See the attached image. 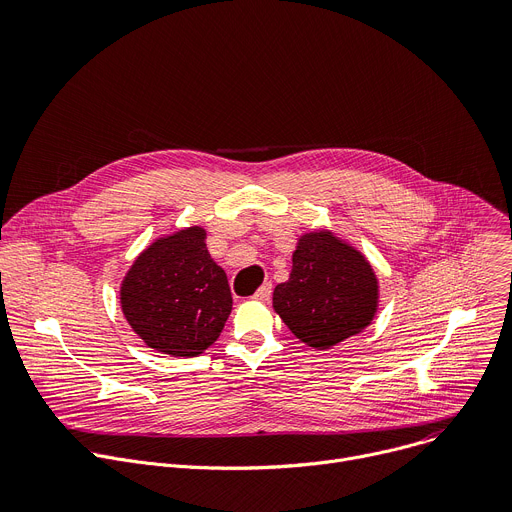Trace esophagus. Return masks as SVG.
<instances>
[{"mask_svg": "<svg viewBox=\"0 0 512 512\" xmlns=\"http://www.w3.org/2000/svg\"><path fill=\"white\" fill-rule=\"evenodd\" d=\"M269 296H271V284L269 282H265L257 292H255V300H269Z\"/></svg>", "mask_w": 512, "mask_h": 512, "instance_id": "obj_1", "label": "esophagus"}]
</instances>
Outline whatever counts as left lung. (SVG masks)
Masks as SVG:
<instances>
[{"label": "left lung", "instance_id": "left-lung-1", "mask_svg": "<svg viewBox=\"0 0 512 512\" xmlns=\"http://www.w3.org/2000/svg\"><path fill=\"white\" fill-rule=\"evenodd\" d=\"M379 280L366 257L331 230L306 232L292 271L274 290V309L302 344L327 350L370 325Z\"/></svg>", "mask_w": 512, "mask_h": 512}]
</instances>
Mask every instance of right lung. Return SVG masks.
<instances>
[{"label":"right lung","mask_w":512,"mask_h":512,"mask_svg":"<svg viewBox=\"0 0 512 512\" xmlns=\"http://www.w3.org/2000/svg\"><path fill=\"white\" fill-rule=\"evenodd\" d=\"M121 309L144 344L175 358L203 354L232 311L224 269L210 257L206 230L160 236L121 282Z\"/></svg>","instance_id":"1"}]
</instances>
